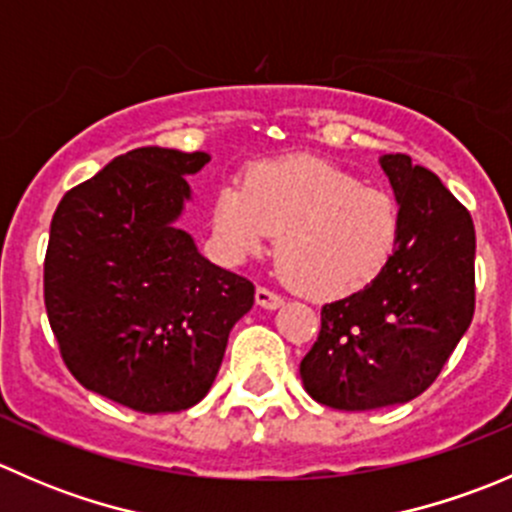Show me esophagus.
I'll use <instances>...</instances> for the list:
<instances>
[{
    "instance_id": "34e87169",
    "label": "esophagus",
    "mask_w": 512,
    "mask_h": 512,
    "mask_svg": "<svg viewBox=\"0 0 512 512\" xmlns=\"http://www.w3.org/2000/svg\"><path fill=\"white\" fill-rule=\"evenodd\" d=\"M255 302L260 304L262 309H280L282 304H285V299H282L280 294L270 292V289H267V287H257Z\"/></svg>"
}]
</instances>
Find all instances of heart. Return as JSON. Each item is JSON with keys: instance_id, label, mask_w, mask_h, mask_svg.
Returning <instances> with one entry per match:
<instances>
[{"instance_id": "b5f03b06", "label": "heart", "mask_w": 512, "mask_h": 512, "mask_svg": "<svg viewBox=\"0 0 512 512\" xmlns=\"http://www.w3.org/2000/svg\"><path fill=\"white\" fill-rule=\"evenodd\" d=\"M213 230L230 255L260 252L275 240L277 270L314 299L359 292L389 265L401 213L386 190L319 158H287L225 183L213 203Z\"/></svg>"}]
</instances>
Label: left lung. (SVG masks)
Returning <instances> with one entry per match:
<instances>
[{
  "mask_svg": "<svg viewBox=\"0 0 512 512\" xmlns=\"http://www.w3.org/2000/svg\"><path fill=\"white\" fill-rule=\"evenodd\" d=\"M379 163L401 213L396 250L371 285L324 304L317 342L299 364L307 394L339 411L406 404L423 394L476 309L471 213L404 153Z\"/></svg>",
  "mask_w": 512,
  "mask_h": 512,
  "instance_id": "left-lung-1",
  "label": "left lung"
}]
</instances>
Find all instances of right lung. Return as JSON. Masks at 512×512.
<instances>
[{"label":"right lung","instance_id":"1","mask_svg":"<svg viewBox=\"0 0 512 512\" xmlns=\"http://www.w3.org/2000/svg\"><path fill=\"white\" fill-rule=\"evenodd\" d=\"M210 156L146 146L61 198L44 260V304L81 386L143 414L185 411L213 386L250 280L205 260L180 230Z\"/></svg>","mask_w":512,"mask_h":512}]
</instances>
